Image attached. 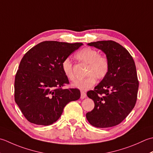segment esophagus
<instances>
[{
	"mask_svg": "<svg viewBox=\"0 0 153 153\" xmlns=\"http://www.w3.org/2000/svg\"><path fill=\"white\" fill-rule=\"evenodd\" d=\"M86 97V94L85 93V92L84 91H81L80 92V98L81 99H84Z\"/></svg>",
	"mask_w": 153,
	"mask_h": 153,
	"instance_id": "1",
	"label": "esophagus"
}]
</instances>
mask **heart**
<instances>
[{"label": "heart", "mask_w": 153, "mask_h": 153, "mask_svg": "<svg viewBox=\"0 0 153 153\" xmlns=\"http://www.w3.org/2000/svg\"><path fill=\"white\" fill-rule=\"evenodd\" d=\"M76 58L80 61L88 64L85 79L78 80L73 86L82 90H86L94 85L98 79H103L106 76L110 69V61L106 56L100 55V53L95 49L85 48L78 52ZM62 69L68 80L74 81L75 75L73 72L72 62L68 58L65 59L62 63Z\"/></svg>", "instance_id": "heart-1"}]
</instances>
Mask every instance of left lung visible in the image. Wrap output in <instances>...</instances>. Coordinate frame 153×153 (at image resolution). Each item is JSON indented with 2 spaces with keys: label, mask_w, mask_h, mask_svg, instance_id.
<instances>
[{
  "label": "left lung",
  "mask_w": 153,
  "mask_h": 153,
  "mask_svg": "<svg viewBox=\"0 0 153 153\" xmlns=\"http://www.w3.org/2000/svg\"><path fill=\"white\" fill-rule=\"evenodd\" d=\"M101 49L110 61L104 79L87 92L94 108L86 117L92 126L99 128L116 126L126 119L137 98L139 80L132 56L119 43L108 40L88 43Z\"/></svg>",
  "instance_id": "obj_1"
}]
</instances>
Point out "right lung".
<instances>
[{
    "mask_svg": "<svg viewBox=\"0 0 153 153\" xmlns=\"http://www.w3.org/2000/svg\"><path fill=\"white\" fill-rule=\"evenodd\" d=\"M82 45L45 41L24 55L15 76L14 100L30 123H53L68 103L80 98L79 89L63 88L69 81L62 69V63Z\"/></svg>",
    "mask_w": 153,
    "mask_h": 153,
    "instance_id": "obj_1",
    "label": "right lung"
}]
</instances>
